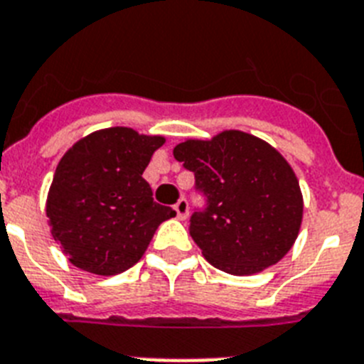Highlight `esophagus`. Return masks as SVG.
Returning <instances> with one entry per match:
<instances>
[{
  "label": "esophagus",
  "instance_id": "1",
  "mask_svg": "<svg viewBox=\"0 0 364 364\" xmlns=\"http://www.w3.org/2000/svg\"><path fill=\"white\" fill-rule=\"evenodd\" d=\"M173 210L177 213V218L179 220H187L188 216V201L185 200V198H181V200L177 201L176 205H173Z\"/></svg>",
  "mask_w": 364,
  "mask_h": 364
}]
</instances>
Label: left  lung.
I'll list each match as a JSON object with an SVG mask.
<instances>
[{
  "mask_svg": "<svg viewBox=\"0 0 364 364\" xmlns=\"http://www.w3.org/2000/svg\"><path fill=\"white\" fill-rule=\"evenodd\" d=\"M173 157L194 172L207 209L191 218L203 257L233 276H252L285 257L304 218L294 170L274 146L239 129L187 139Z\"/></svg>",
  "mask_w": 364,
  "mask_h": 364,
  "instance_id": "1",
  "label": "left lung"
}]
</instances>
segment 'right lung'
I'll use <instances>...</instances> for the list:
<instances>
[{
    "label": "right lung",
    "instance_id": "obj_1",
    "mask_svg": "<svg viewBox=\"0 0 364 364\" xmlns=\"http://www.w3.org/2000/svg\"><path fill=\"white\" fill-rule=\"evenodd\" d=\"M161 135L107 127L77 140L51 181L46 216L53 239L73 267L116 276L142 259L164 220L176 216L154 201L142 173Z\"/></svg>",
    "mask_w": 364,
    "mask_h": 364
}]
</instances>
